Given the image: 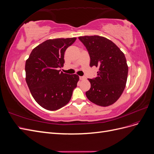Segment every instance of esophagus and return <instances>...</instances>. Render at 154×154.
Listing matches in <instances>:
<instances>
[{"mask_svg": "<svg viewBox=\"0 0 154 154\" xmlns=\"http://www.w3.org/2000/svg\"><path fill=\"white\" fill-rule=\"evenodd\" d=\"M85 77H84V76H80V80H85Z\"/></svg>", "mask_w": 154, "mask_h": 154, "instance_id": "34e87169", "label": "esophagus"}]
</instances>
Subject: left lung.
Masks as SVG:
<instances>
[{"mask_svg": "<svg viewBox=\"0 0 154 154\" xmlns=\"http://www.w3.org/2000/svg\"><path fill=\"white\" fill-rule=\"evenodd\" d=\"M89 54L90 66L99 68L97 76L88 79L91 88L86 92L87 98L101 106L112 105L125 89L128 67L124 53L111 40L103 36L78 37Z\"/></svg>", "mask_w": 154, "mask_h": 154, "instance_id": "left-lung-1", "label": "left lung"}]
</instances>
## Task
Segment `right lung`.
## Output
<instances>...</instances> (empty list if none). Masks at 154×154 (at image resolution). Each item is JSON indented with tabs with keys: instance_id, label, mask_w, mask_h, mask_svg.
Masks as SVG:
<instances>
[{
	"instance_id": "add662e5",
	"label": "right lung",
	"mask_w": 154,
	"mask_h": 154,
	"mask_svg": "<svg viewBox=\"0 0 154 154\" xmlns=\"http://www.w3.org/2000/svg\"><path fill=\"white\" fill-rule=\"evenodd\" d=\"M76 38L45 40L32 49L26 60V81L32 96L44 109L57 110L67 105L79 76L60 72L64 53Z\"/></svg>"
}]
</instances>
